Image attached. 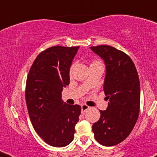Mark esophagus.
Returning a JSON list of instances; mask_svg holds the SVG:
<instances>
[{"mask_svg":"<svg viewBox=\"0 0 157 157\" xmlns=\"http://www.w3.org/2000/svg\"><path fill=\"white\" fill-rule=\"evenodd\" d=\"M88 109H89V107L87 106V105L86 104L81 105V112H82V113H84V112H86V111H87Z\"/></svg>","mask_w":157,"mask_h":157,"instance_id":"1","label":"esophagus"}]
</instances>
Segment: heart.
<instances>
[{"instance_id":"1","label":"heart","mask_w":157,"mask_h":157,"mask_svg":"<svg viewBox=\"0 0 157 157\" xmlns=\"http://www.w3.org/2000/svg\"><path fill=\"white\" fill-rule=\"evenodd\" d=\"M96 64H98V65H102V64L99 63V62L98 61H94L92 63H91V65H96ZM74 67H75V64H71V66L70 67V69H69V76H71V75H72V72H73V70H74Z\"/></svg>"}]
</instances>
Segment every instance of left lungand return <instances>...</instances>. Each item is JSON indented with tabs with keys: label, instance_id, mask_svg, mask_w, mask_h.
Instances as JSON below:
<instances>
[{
	"label": "left lung",
	"instance_id": "8db88e82",
	"mask_svg": "<svg viewBox=\"0 0 157 157\" xmlns=\"http://www.w3.org/2000/svg\"><path fill=\"white\" fill-rule=\"evenodd\" d=\"M104 61L106 76L103 90L108 105L100 111L94 123L96 141L103 146H114L129 136L139 117L140 83L134 62L126 54L109 45L90 47Z\"/></svg>",
	"mask_w": 157,
	"mask_h": 157
}]
</instances>
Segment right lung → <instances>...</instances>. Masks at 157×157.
<instances>
[{
    "label": "right lung",
    "mask_w": 157,
    "mask_h": 157,
    "mask_svg": "<svg viewBox=\"0 0 157 157\" xmlns=\"http://www.w3.org/2000/svg\"><path fill=\"white\" fill-rule=\"evenodd\" d=\"M78 49L57 45L44 50L35 59L27 78L26 103L33 128L46 144L56 147L71 144L81 115L80 105L62 100Z\"/></svg>",
    "instance_id": "add662e5"
}]
</instances>
